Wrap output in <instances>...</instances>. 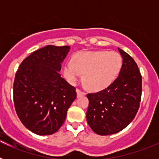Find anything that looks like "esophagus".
<instances>
[{"label":"esophagus","instance_id":"1","mask_svg":"<svg viewBox=\"0 0 159 159\" xmlns=\"http://www.w3.org/2000/svg\"><path fill=\"white\" fill-rule=\"evenodd\" d=\"M76 92H77V96L78 97H80V96H83V95H86L85 92H82V91H80V89H76Z\"/></svg>","mask_w":159,"mask_h":159}]
</instances>
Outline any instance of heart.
I'll list each match as a JSON object with an SVG mask.
<instances>
[{
    "mask_svg": "<svg viewBox=\"0 0 159 159\" xmlns=\"http://www.w3.org/2000/svg\"><path fill=\"white\" fill-rule=\"evenodd\" d=\"M68 60L64 75L68 82L75 84L84 73V80L91 89L100 91L115 81L121 71L123 60L116 52H81Z\"/></svg>",
    "mask_w": 159,
    "mask_h": 159,
    "instance_id": "obj_1",
    "label": "heart"
}]
</instances>
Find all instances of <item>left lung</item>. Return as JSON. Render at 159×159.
<instances>
[{"label":"left lung","instance_id":"left-lung-1","mask_svg":"<svg viewBox=\"0 0 159 159\" xmlns=\"http://www.w3.org/2000/svg\"><path fill=\"white\" fill-rule=\"evenodd\" d=\"M123 58L119 76L111 85L96 93L87 95L89 105L87 122L99 135L116 134L128 126L139 108L142 75L130 55L119 48Z\"/></svg>","mask_w":159,"mask_h":159}]
</instances>
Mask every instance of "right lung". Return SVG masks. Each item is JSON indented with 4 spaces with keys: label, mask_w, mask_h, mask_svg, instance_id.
<instances>
[{
    "label": "right lung",
    "mask_w": 159,
    "mask_h": 159,
    "mask_svg": "<svg viewBox=\"0 0 159 159\" xmlns=\"http://www.w3.org/2000/svg\"><path fill=\"white\" fill-rule=\"evenodd\" d=\"M70 46L48 45L22 61L15 75L13 101L20 120L39 135L54 134L76 98L75 88L61 77V63Z\"/></svg>",
    "instance_id": "right-lung-1"
}]
</instances>
